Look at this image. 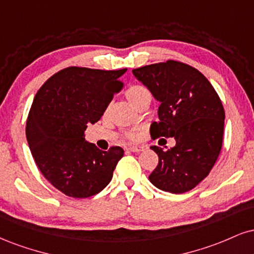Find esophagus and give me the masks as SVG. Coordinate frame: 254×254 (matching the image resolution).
Returning a JSON list of instances; mask_svg holds the SVG:
<instances>
[{
  "mask_svg": "<svg viewBox=\"0 0 254 254\" xmlns=\"http://www.w3.org/2000/svg\"><path fill=\"white\" fill-rule=\"evenodd\" d=\"M127 150H130L132 152H140V151L144 150V148L140 145H132V146H129V148H127Z\"/></svg>",
  "mask_w": 254,
  "mask_h": 254,
  "instance_id": "34e87169",
  "label": "esophagus"
}]
</instances>
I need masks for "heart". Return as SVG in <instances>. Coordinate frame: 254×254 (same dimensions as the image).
<instances>
[{
	"label": "heart",
	"mask_w": 254,
	"mask_h": 254,
	"mask_svg": "<svg viewBox=\"0 0 254 254\" xmlns=\"http://www.w3.org/2000/svg\"><path fill=\"white\" fill-rule=\"evenodd\" d=\"M125 96H127V99H129L133 105L137 106V108H138L144 100L150 99V92H149L144 86H140V85H132V86L127 87V91H125ZM108 111L109 108H106L104 115L108 114ZM138 133L136 132H129L125 135V138L130 140V142H135V140L138 139Z\"/></svg>",
	"instance_id": "b5f03b06"
}]
</instances>
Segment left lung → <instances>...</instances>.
I'll use <instances>...</instances> for the list:
<instances>
[{
    "mask_svg": "<svg viewBox=\"0 0 254 254\" xmlns=\"http://www.w3.org/2000/svg\"><path fill=\"white\" fill-rule=\"evenodd\" d=\"M158 102L160 123L150 127L151 138L174 137L175 146L158 155L149 180L164 191L182 194L196 187L218 160L224 136L225 110L214 87L200 71L176 60L132 71Z\"/></svg>",
    "mask_w": 254,
    "mask_h": 254,
    "instance_id": "8db88e82",
    "label": "left lung"
}]
</instances>
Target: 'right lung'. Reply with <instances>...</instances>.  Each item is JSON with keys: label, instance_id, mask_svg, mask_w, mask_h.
Segmentation results:
<instances>
[{"label": "right lung", "instance_id": "obj_1", "mask_svg": "<svg viewBox=\"0 0 254 254\" xmlns=\"http://www.w3.org/2000/svg\"><path fill=\"white\" fill-rule=\"evenodd\" d=\"M116 71L71 66L53 74L40 87L26 123V136L36 166L58 190L75 198L90 197L111 181L121 146L99 150L84 138L122 88Z\"/></svg>", "mask_w": 254, "mask_h": 254}]
</instances>
